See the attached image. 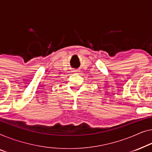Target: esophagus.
<instances>
[{
	"instance_id": "obj_1",
	"label": "esophagus",
	"mask_w": 152,
	"mask_h": 152,
	"mask_svg": "<svg viewBox=\"0 0 152 152\" xmlns=\"http://www.w3.org/2000/svg\"><path fill=\"white\" fill-rule=\"evenodd\" d=\"M77 72H78V70H76V69L73 70V73H77Z\"/></svg>"
}]
</instances>
